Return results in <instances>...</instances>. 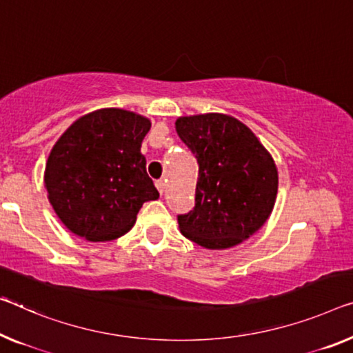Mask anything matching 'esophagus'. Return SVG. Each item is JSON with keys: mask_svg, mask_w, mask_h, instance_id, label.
<instances>
[{"mask_svg": "<svg viewBox=\"0 0 353 353\" xmlns=\"http://www.w3.org/2000/svg\"><path fill=\"white\" fill-rule=\"evenodd\" d=\"M156 188H158V191L161 194H164V191H165V180H158V181H156Z\"/></svg>", "mask_w": 353, "mask_h": 353, "instance_id": "obj_1", "label": "esophagus"}]
</instances>
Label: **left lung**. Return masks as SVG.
Segmentation results:
<instances>
[{"instance_id":"8db88e82","label":"left lung","mask_w":353,"mask_h":353,"mask_svg":"<svg viewBox=\"0 0 353 353\" xmlns=\"http://www.w3.org/2000/svg\"><path fill=\"white\" fill-rule=\"evenodd\" d=\"M176 132L195 154V205L178 214L181 233L208 249L240 245L265 224L278 194V170L251 129L221 113L183 117Z\"/></svg>"}]
</instances>
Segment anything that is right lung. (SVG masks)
<instances>
[{"instance_id": "add662e5", "label": "right lung", "mask_w": 353, "mask_h": 353, "mask_svg": "<svg viewBox=\"0 0 353 353\" xmlns=\"http://www.w3.org/2000/svg\"><path fill=\"white\" fill-rule=\"evenodd\" d=\"M146 118L101 108L79 118L53 146L46 188L58 218L75 235L110 241L134 225L148 200L159 197L140 153Z\"/></svg>"}]
</instances>
